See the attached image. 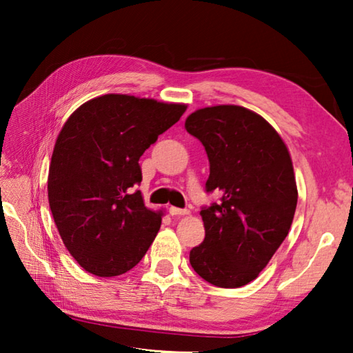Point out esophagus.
<instances>
[{"mask_svg":"<svg viewBox=\"0 0 353 353\" xmlns=\"http://www.w3.org/2000/svg\"><path fill=\"white\" fill-rule=\"evenodd\" d=\"M168 211L171 215H186L190 212L188 209H182V208H176V206H171Z\"/></svg>","mask_w":353,"mask_h":353,"instance_id":"obj_1","label":"esophagus"}]
</instances>
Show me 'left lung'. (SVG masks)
Returning <instances> with one entry per match:
<instances>
[{
	"label": "left lung",
	"instance_id": "8db88e82",
	"mask_svg": "<svg viewBox=\"0 0 353 353\" xmlns=\"http://www.w3.org/2000/svg\"><path fill=\"white\" fill-rule=\"evenodd\" d=\"M185 129L206 150V192L221 196L201 208L205 239L190 252L191 267L215 287H243L264 270L294 219L288 148L264 118L232 104L196 110Z\"/></svg>",
	"mask_w": 353,
	"mask_h": 353
}]
</instances>
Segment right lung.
<instances>
[{
    "mask_svg": "<svg viewBox=\"0 0 353 353\" xmlns=\"http://www.w3.org/2000/svg\"><path fill=\"white\" fill-rule=\"evenodd\" d=\"M185 104L133 95L97 97L59 133L48 172V201L66 249L100 277L129 272L161 228L141 191L139 157L176 124Z\"/></svg>",
    "mask_w": 353,
    "mask_h": 353,
    "instance_id": "add662e5",
    "label": "right lung"
}]
</instances>
